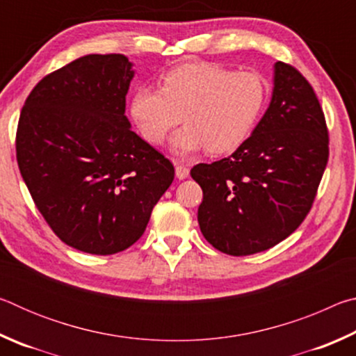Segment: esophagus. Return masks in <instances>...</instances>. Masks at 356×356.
<instances>
[{"label":"esophagus","instance_id":"1","mask_svg":"<svg viewBox=\"0 0 356 356\" xmlns=\"http://www.w3.org/2000/svg\"><path fill=\"white\" fill-rule=\"evenodd\" d=\"M188 174H190V170L185 165H177L176 166V176H177V179L188 177Z\"/></svg>","mask_w":356,"mask_h":356}]
</instances>
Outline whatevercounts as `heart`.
Wrapping results in <instances>:
<instances>
[{
    "mask_svg": "<svg viewBox=\"0 0 356 356\" xmlns=\"http://www.w3.org/2000/svg\"><path fill=\"white\" fill-rule=\"evenodd\" d=\"M265 99L267 86L257 74L190 63L168 72L161 89L138 88L130 114L150 144L163 141L182 116L185 127L172 141L177 152L206 147L226 154L248 140Z\"/></svg>",
    "mask_w": 356,
    "mask_h": 356,
    "instance_id": "1",
    "label": "heart"
}]
</instances>
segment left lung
Returning <instances> with one entry per match:
<instances>
[{"mask_svg": "<svg viewBox=\"0 0 356 356\" xmlns=\"http://www.w3.org/2000/svg\"><path fill=\"white\" fill-rule=\"evenodd\" d=\"M328 144L314 89L293 65L278 61L272 102L252 135L226 159L191 168L202 188V236L231 256L254 254L287 238L314 204Z\"/></svg>", "mask_w": 356, "mask_h": 356, "instance_id": "8db88e82", "label": "left lung"}]
</instances>
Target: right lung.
I'll use <instances>...</instances> for the list:
<instances>
[{
    "label": "right lung",
    "mask_w": 356,
    "mask_h": 356,
    "mask_svg": "<svg viewBox=\"0 0 356 356\" xmlns=\"http://www.w3.org/2000/svg\"><path fill=\"white\" fill-rule=\"evenodd\" d=\"M131 78L119 53L78 58L42 78L20 113L17 163L35 207L89 254L134 245L174 180L171 161L130 130Z\"/></svg>",
    "instance_id": "1"
}]
</instances>
